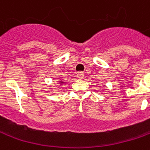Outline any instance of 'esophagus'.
<instances>
[{"mask_svg":"<svg viewBox=\"0 0 150 150\" xmlns=\"http://www.w3.org/2000/svg\"><path fill=\"white\" fill-rule=\"evenodd\" d=\"M77 77L79 79H83L84 77V74H83V72L82 71H79L78 72V74H77Z\"/></svg>","mask_w":150,"mask_h":150,"instance_id":"1","label":"esophagus"}]
</instances>
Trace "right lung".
Here are the masks:
<instances>
[{
  "instance_id": "1",
  "label": "right lung",
  "mask_w": 150,
  "mask_h": 150,
  "mask_svg": "<svg viewBox=\"0 0 150 150\" xmlns=\"http://www.w3.org/2000/svg\"><path fill=\"white\" fill-rule=\"evenodd\" d=\"M64 83V82H62V81H59V84H62V83Z\"/></svg>"
}]
</instances>
